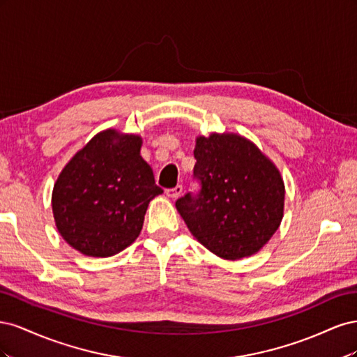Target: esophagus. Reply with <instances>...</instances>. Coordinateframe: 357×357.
Masks as SVG:
<instances>
[{
	"mask_svg": "<svg viewBox=\"0 0 357 357\" xmlns=\"http://www.w3.org/2000/svg\"><path fill=\"white\" fill-rule=\"evenodd\" d=\"M181 192H183V186L181 185H177L176 188H172V189H167L165 190V193H167V197L168 198H178L180 195H181Z\"/></svg>",
	"mask_w": 357,
	"mask_h": 357,
	"instance_id": "esophagus-1",
	"label": "esophagus"
}]
</instances>
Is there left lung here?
Here are the masks:
<instances>
[{"label": "left lung", "mask_w": 357, "mask_h": 357, "mask_svg": "<svg viewBox=\"0 0 357 357\" xmlns=\"http://www.w3.org/2000/svg\"><path fill=\"white\" fill-rule=\"evenodd\" d=\"M193 156L201 190L176 202L192 235L228 261L261 250L283 219L284 183L277 167L236 134L198 137Z\"/></svg>", "instance_id": "obj_1"}]
</instances>
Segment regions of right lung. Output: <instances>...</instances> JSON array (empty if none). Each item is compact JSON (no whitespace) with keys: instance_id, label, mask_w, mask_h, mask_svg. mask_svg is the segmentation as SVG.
Instances as JSON below:
<instances>
[{"instance_id":"1","label":"right lung","mask_w":357,"mask_h":357,"mask_svg":"<svg viewBox=\"0 0 357 357\" xmlns=\"http://www.w3.org/2000/svg\"><path fill=\"white\" fill-rule=\"evenodd\" d=\"M142 144V137L107 129L62 169L52 193L53 218L77 252L109 257L142 232L149 202L164 192L139 155Z\"/></svg>"}]
</instances>
